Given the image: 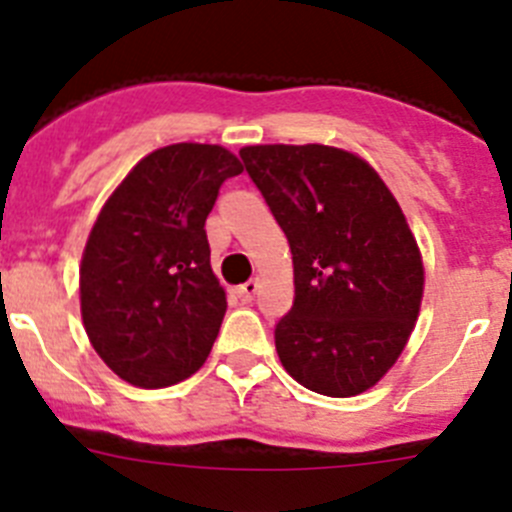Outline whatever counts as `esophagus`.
I'll return each mask as SVG.
<instances>
[{"label": "esophagus", "mask_w": 512, "mask_h": 512, "mask_svg": "<svg viewBox=\"0 0 512 512\" xmlns=\"http://www.w3.org/2000/svg\"><path fill=\"white\" fill-rule=\"evenodd\" d=\"M257 288H260V280H257V278L247 280V283H245V285H239V288H237V296H239V298H242V301H245V303H250V301H252V298H255Z\"/></svg>", "instance_id": "34e87169"}]
</instances>
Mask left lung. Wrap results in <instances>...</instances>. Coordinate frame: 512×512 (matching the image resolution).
I'll list each match as a JSON object with an SVG mask.
<instances>
[{"label":"left lung","instance_id":"8db88e82","mask_svg":"<svg viewBox=\"0 0 512 512\" xmlns=\"http://www.w3.org/2000/svg\"><path fill=\"white\" fill-rule=\"evenodd\" d=\"M293 252L296 301L275 326L285 372L329 398L365 393L398 362L423 298V260L377 170L331 145L239 150Z\"/></svg>","mask_w":512,"mask_h":512}]
</instances>
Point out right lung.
Returning a JSON list of instances; mask_svg holds the SVG:
<instances>
[{
    "mask_svg": "<svg viewBox=\"0 0 512 512\" xmlns=\"http://www.w3.org/2000/svg\"><path fill=\"white\" fill-rule=\"evenodd\" d=\"M242 163L222 145L160 147L101 206L78 267L81 319L104 365L135 388H168L209 357L227 293L206 216Z\"/></svg>",
    "mask_w": 512,
    "mask_h": 512,
    "instance_id": "right-lung-1",
    "label": "right lung"
}]
</instances>
